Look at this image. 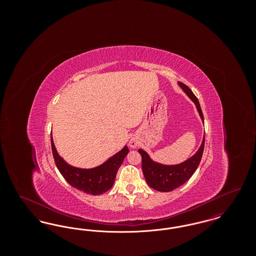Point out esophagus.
Segmentation results:
<instances>
[{"instance_id": "34e87169", "label": "esophagus", "mask_w": 256, "mask_h": 256, "mask_svg": "<svg viewBox=\"0 0 256 256\" xmlns=\"http://www.w3.org/2000/svg\"><path fill=\"white\" fill-rule=\"evenodd\" d=\"M137 146H138V144H137V142H136L135 140L132 139V140L130 141V148H135Z\"/></svg>"}]
</instances>
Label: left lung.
I'll return each instance as SVG.
<instances>
[{"instance_id":"8db88e82","label":"left lung","mask_w":256,"mask_h":256,"mask_svg":"<svg viewBox=\"0 0 256 256\" xmlns=\"http://www.w3.org/2000/svg\"><path fill=\"white\" fill-rule=\"evenodd\" d=\"M178 84L182 87L185 94L193 100L200 116V119L204 122V115L200 102L192 90L180 82H178ZM204 141L206 135H204L202 145L198 148L195 154L190 158L185 160L182 163L176 165H164L156 162L150 158V156L145 150L139 148L138 152L142 158V170L148 185L156 191L170 192L189 180L200 162L204 148Z\"/></svg>"}]
</instances>
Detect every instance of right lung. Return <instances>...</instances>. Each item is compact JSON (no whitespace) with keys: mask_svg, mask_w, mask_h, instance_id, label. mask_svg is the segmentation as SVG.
<instances>
[{"mask_svg":"<svg viewBox=\"0 0 256 256\" xmlns=\"http://www.w3.org/2000/svg\"><path fill=\"white\" fill-rule=\"evenodd\" d=\"M50 143L56 165L66 182L78 190L90 195H100L110 190L124 159L128 154V148L124 146L102 165L91 169H82L71 166L61 158L54 146L52 137H50Z\"/></svg>","mask_w":256,"mask_h":256,"instance_id":"1","label":"right lung"}]
</instances>
